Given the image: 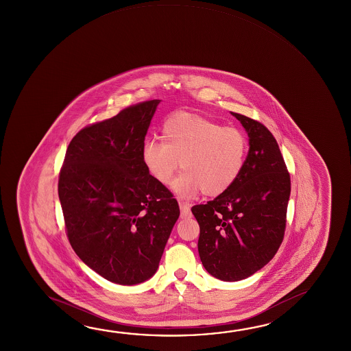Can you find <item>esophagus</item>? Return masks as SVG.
<instances>
[{"label":"esophagus","instance_id":"esophagus-1","mask_svg":"<svg viewBox=\"0 0 351 351\" xmlns=\"http://www.w3.org/2000/svg\"><path fill=\"white\" fill-rule=\"evenodd\" d=\"M178 206H180V212H181V218L187 219L191 218V215H192V213H191V206L189 203H186V202H180L178 203Z\"/></svg>","mask_w":351,"mask_h":351}]
</instances>
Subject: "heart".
Listing matches in <instances>:
<instances>
[{
  "label": "heart",
  "instance_id": "b5f03b06",
  "mask_svg": "<svg viewBox=\"0 0 351 351\" xmlns=\"http://www.w3.org/2000/svg\"><path fill=\"white\" fill-rule=\"evenodd\" d=\"M247 139L234 127L189 112L169 117L162 125V142L147 141L142 148L144 167L159 184H173L176 195L190 198L204 192L219 195L241 175Z\"/></svg>",
  "mask_w": 351,
  "mask_h": 351
}]
</instances>
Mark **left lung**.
<instances>
[{
  "label": "left lung",
  "mask_w": 351,
  "mask_h": 351,
  "mask_svg": "<svg viewBox=\"0 0 351 351\" xmlns=\"http://www.w3.org/2000/svg\"><path fill=\"white\" fill-rule=\"evenodd\" d=\"M231 115L248 136L241 175L229 190L192 213L201 228L203 267L217 279L239 282L269 263L282 243L290 176L269 130L247 116Z\"/></svg>",
  "instance_id": "left-lung-1"
}]
</instances>
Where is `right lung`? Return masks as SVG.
I'll list each match as a JSON object with an SVG mask.
<instances>
[{
	"label": "right lung",
	"instance_id": "obj_1",
	"mask_svg": "<svg viewBox=\"0 0 351 351\" xmlns=\"http://www.w3.org/2000/svg\"><path fill=\"white\" fill-rule=\"evenodd\" d=\"M160 100L122 110L71 141L58 178L69 243L90 269L120 285L154 276L180 215L150 175L142 148Z\"/></svg>",
	"mask_w": 351,
	"mask_h": 351
}]
</instances>
